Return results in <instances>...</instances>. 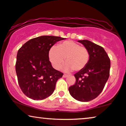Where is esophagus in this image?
<instances>
[{
    "label": "esophagus",
    "mask_w": 126,
    "mask_h": 126,
    "mask_svg": "<svg viewBox=\"0 0 126 126\" xmlns=\"http://www.w3.org/2000/svg\"><path fill=\"white\" fill-rule=\"evenodd\" d=\"M63 77H64V78H66V77H68V75H67V74H63Z\"/></svg>",
    "instance_id": "1"
}]
</instances>
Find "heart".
<instances>
[{
    "instance_id": "1",
    "label": "heart",
    "mask_w": 126,
    "mask_h": 126,
    "mask_svg": "<svg viewBox=\"0 0 126 126\" xmlns=\"http://www.w3.org/2000/svg\"><path fill=\"white\" fill-rule=\"evenodd\" d=\"M49 61L53 68L60 69L65 60L67 63L64 70L67 71H79L83 70L88 64L90 54L88 49L73 41H66L57 47L53 46L48 53Z\"/></svg>"
}]
</instances>
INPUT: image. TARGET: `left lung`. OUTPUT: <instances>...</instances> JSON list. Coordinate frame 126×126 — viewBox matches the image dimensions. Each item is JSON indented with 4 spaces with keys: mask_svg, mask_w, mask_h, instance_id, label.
I'll use <instances>...</instances> for the list:
<instances>
[{
    "mask_svg": "<svg viewBox=\"0 0 126 126\" xmlns=\"http://www.w3.org/2000/svg\"><path fill=\"white\" fill-rule=\"evenodd\" d=\"M78 41L88 49L90 59L87 66L75 74L76 81L68 90L75 100L87 102L94 99L103 91L110 76V62L102 47L87 40Z\"/></svg>",
    "mask_w": 126,
    "mask_h": 126,
    "instance_id": "obj_1",
    "label": "left lung"
}]
</instances>
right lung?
Masks as SVG:
<instances>
[{"label": "right lung", "mask_w": 126, "mask_h": 126, "mask_svg": "<svg viewBox=\"0 0 126 126\" xmlns=\"http://www.w3.org/2000/svg\"><path fill=\"white\" fill-rule=\"evenodd\" d=\"M64 39L52 36H40L27 41L18 50L16 73L20 88L27 97L41 100L54 92L57 80L63 74L52 67L48 53L55 43Z\"/></svg>", "instance_id": "obj_1"}]
</instances>
